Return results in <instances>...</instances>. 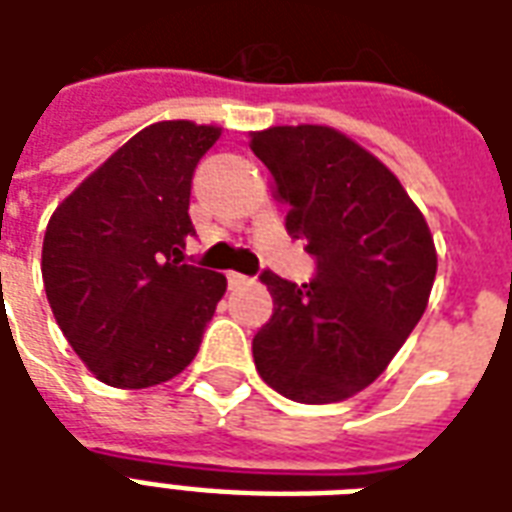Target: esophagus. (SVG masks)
Returning a JSON list of instances; mask_svg holds the SVG:
<instances>
[{
    "label": "esophagus",
    "mask_w": 512,
    "mask_h": 512,
    "mask_svg": "<svg viewBox=\"0 0 512 512\" xmlns=\"http://www.w3.org/2000/svg\"><path fill=\"white\" fill-rule=\"evenodd\" d=\"M227 282H230V288H244L252 282V277H246V274H238V271H230L227 274Z\"/></svg>",
    "instance_id": "1"
}]
</instances>
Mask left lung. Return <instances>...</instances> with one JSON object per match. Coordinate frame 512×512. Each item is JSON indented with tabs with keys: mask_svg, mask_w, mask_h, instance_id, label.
I'll return each instance as SVG.
<instances>
[{
	"mask_svg": "<svg viewBox=\"0 0 512 512\" xmlns=\"http://www.w3.org/2000/svg\"><path fill=\"white\" fill-rule=\"evenodd\" d=\"M249 136L288 205V233L318 263L301 288L260 277L274 315L252 340L255 367L290 400L337 403L373 384L422 318L436 279L433 235L395 172L337 128Z\"/></svg>",
	"mask_w": 512,
	"mask_h": 512,
	"instance_id": "8db88e82",
	"label": "left lung"
}]
</instances>
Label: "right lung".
<instances>
[{"instance_id": "add662e5", "label": "right lung", "mask_w": 512, "mask_h": 512, "mask_svg": "<svg viewBox=\"0 0 512 512\" xmlns=\"http://www.w3.org/2000/svg\"><path fill=\"white\" fill-rule=\"evenodd\" d=\"M219 126L142 128L57 205L43 238V288L65 340L98 381L164 384L191 365L224 274L186 266L191 175Z\"/></svg>"}]
</instances>
